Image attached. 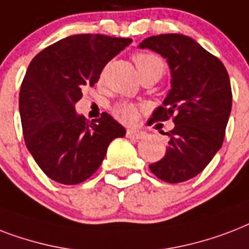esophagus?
Masks as SVG:
<instances>
[{
  "label": "esophagus",
  "mask_w": 249,
  "mask_h": 249,
  "mask_svg": "<svg viewBox=\"0 0 249 249\" xmlns=\"http://www.w3.org/2000/svg\"><path fill=\"white\" fill-rule=\"evenodd\" d=\"M127 138L130 139H136V140H139V139H144L146 136V134L144 132V131H139V130H127Z\"/></svg>",
  "instance_id": "34e87169"
}]
</instances>
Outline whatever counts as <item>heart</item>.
I'll return each instance as SVG.
<instances>
[{
	"instance_id": "heart-1",
	"label": "heart",
	"mask_w": 249,
	"mask_h": 249,
	"mask_svg": "<svg viewBox=\"0 0 249 249\" xmlns=\"http://www.w3.org/2000/svg\"><path fill=\"white\" fill-rule=\"evenodd\" d=\"M134 62L136 65V70H138L139 76L142 74H159L160 78L165 71V63L159 55L152 54V53H136L134 55ZM114 115L119 121L124 123H130L135 121L136 115H138V109L132 104L121 103L114 107L113 110Z\"/></svg>"
}]
</instances>
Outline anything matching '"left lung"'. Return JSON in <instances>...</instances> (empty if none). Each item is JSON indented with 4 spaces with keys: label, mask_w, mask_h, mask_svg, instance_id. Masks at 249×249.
<instances>
[{
    "label": "left lung",
    "mask_w": 249,
    "mask_h": 249,
    "mask_svg": "<svg viewBox=\"0 0 249 249\" xmlns=\"http://www.w3.org/2000/svg\"><path fill=\"white\" fill-rule=\"evenodd\" d=\"M139 48L151 49L166 59L171 89L151 121L173 118L165 157L149 165L163 182L180 183L205 169L222 146L230 117V78L223 63L194 38L179 34L151 36Z\"/></svg>",
    "instance_id": "8db88e82"
}]
</instances>
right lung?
Returning a JSON list of instances; mask_svg holds the SVG:
<instances>
[{"label": "right lung", "mask_w": 249, "mask_h": 249, "mask_svg": "<svg viewBox=\"0 0 249 249\" xmlns=\"http://www.w3.org/2000/svg\"><path fill=\"white\" fill-rule=\"evenodd\" d=\"M131 38L82 34L41 51L27 69L19 93L23 136L28 151L48 177L78 184L101 166L107 149L126 130L111 115L88 122L75 104L84 87H93L113 57Z\"/></svg>", "instance_id": "1"}]
</instances>
